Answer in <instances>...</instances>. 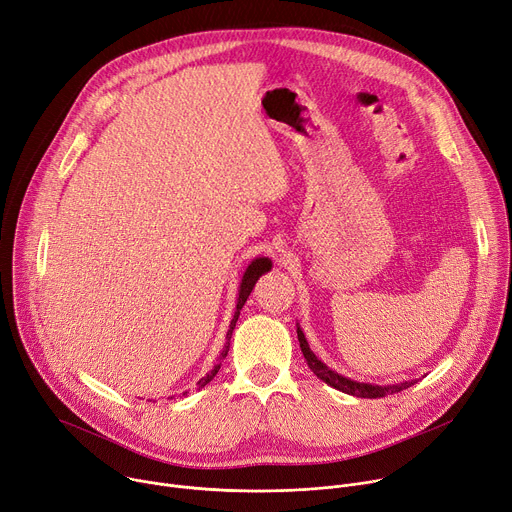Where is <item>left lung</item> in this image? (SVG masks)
Wrapping results in <instances>:
<instances>
[{"mask_svg":"<svg viewBox=\"0 0 512 512\" xmlns=\"http://www.w3.org/2000/svg\"><path fill=\"white\" fill-rule=\"evenodd\" d=\"M296 333H298L300 350H302V354H304L306 364H309V368L317 374V377H319L323 383L331 385V387H333V389H337V391L348 393V395H354V397L379 399V397L399 393V391H403V389H407V387H412V385H414V381H412V383H410V381H405V383H401V385H387V387H381V385L356 383V381H352V379H346V377H342V374H337V372H333L331 368H327V366H325V364H323V362H321V360L311 352V348H309V344H306L304 333L300 331V327L296 329Z\"/></svg>","mask_w":512,"mask_h":512,"instance_id":"8db88e82","label":"left lung"}]
</instances>
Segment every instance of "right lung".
I'll use <instances>...</instances> for the list:
<instances>
[{
  "instance_id": "add662e5",
  "label": "right lung",
  "mask_w": 512,
  "mask_h": 512,
  "mask_svg": "<svg viewBox=\"0 0 512 512\" xmlns=\"http://www.w3.org/2000/svg\"><path fill=\"white\" fill-rule=\"evenodd\" d=\"M271 269V261L267 259V257H259V259H255L249 267H247V271H245V276H243V282H241V290H238V300H236V311H234V317H232V321H230V329H228V333H226V346H224V350H222V356H220V364H222V360L226 358V354H228V348H230V337H232V331H234V325H236V321H238V315H241V309H243V304L247 302V298H249V294H251V290H253V286H255V282L259 280V276L261 274H265V271H269ZM220 364H216L206 377H203L197 385L199 387H206L216 374H218V370H220ZM187 393V391H185ZM183 393V395H185Z\"/></svg>"
}]
</instances>
